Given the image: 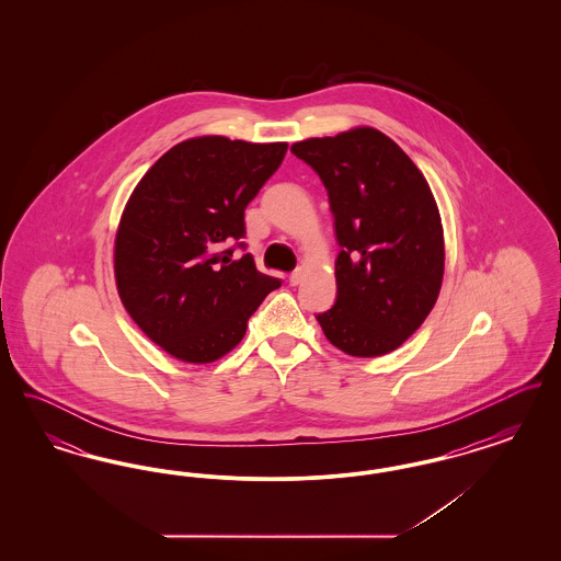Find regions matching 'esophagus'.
<instances>
[{"mask_svg":"<svg viewBox=\"0 0 561 561\" xmlns=\"http://www.w3.org/2000/svg\"><path fill=\"white\" fill-rule=\"evenodd\" d=\"M302 277H305V268H294L293 273H290V286H298L302 282Z\"/></svg>","mask_w":561,"mask_h":561,"instance_id":"1","label":"esophagus"}]
</instances>
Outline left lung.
Returning <instances> with one entry per match:
<instances>
[{"instance_id": "1", "label": "left lung", "mask_w": 561, "mask_h": 561, "mask_svg": "<svg viewBox=\"0 0 561 561\" xmlns=\"http://www.w3.org/2000/svg\"><path fill=\"white\" fill-rule=\"evenodd\" d=\"M328 188L336 302L318 316L325 339L353 357L401 347L427 320L444 279V227L427 179L387 134L359 126L294 142Z\"/></svg>"}]
</instances>
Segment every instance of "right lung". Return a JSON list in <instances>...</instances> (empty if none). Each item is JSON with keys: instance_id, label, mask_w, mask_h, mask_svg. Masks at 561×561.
Instances as JSON below:
<instances>
[{"instance_id": "add662e5", "label": "right lung", "mask_w": 561, "mask_h": 561, "mask_svg": "<svg viewBox=\"0 0 561 561\" xmlns=\"http://www.w3.org/2000/svg\"><path fill=\"white\" fill-rule=\"evenodd\" d=\"M286 151L288 142L197 136L165 151L134 187L115 233L117 294L134 323L172 357L220 359L279 288L250 254L233 261L225 245L245 236L243 210Z\"/></svg>"}]
</instances>
